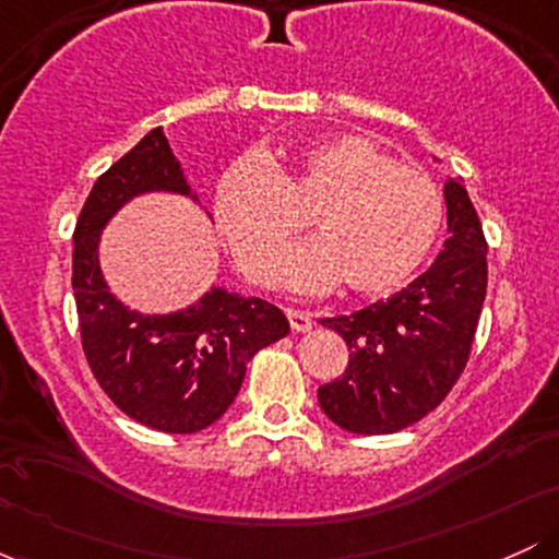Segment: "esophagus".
<instances>
[{"label":"esophagus","mask_w":559,"mask_h":559,"mask_svg":"<svg viewBox=\"0 0 559 559\" xmlns=\"http://www.w3.org/2000/svg\"><path fill=\"white\" fill-rule=\"evenodd\" d=\"M286 318H288V325H292L294 333H305V331L312 329V318L307 316V312L286 310Z\"/></svg>","instance_id":"1"}]
</instances>
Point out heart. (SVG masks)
Wrapping results in <instances>:
<instances>
[{"label":"heart","instance_id":"b5f03b06","mask_svg":"<svg viewBox=\"0 0 559 559\" xmlns=\"http://www.w3.org/2000/svg\"><path fill=\"white\" fill-rule=\"evenodd\" d=\"M213 217L254 284H275L281 254L307 221L316 239L286 254L284 284L318 294L342 281L344 292L381 297L431 258L444 228V197L428 176L346 133L284 159L234 163L215 186Z\"/></svg>","mask_w":559,"mask_h":559}]
</instances>
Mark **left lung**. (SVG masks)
Returning <instances> with one entry per match:
<instances>
[{
  "label": "left lung",
  "instance_id": "8db88e82",
  "mask_svg": "<svg viewBox=\"0 0 559 559\" xmlns=\"http://www.w3.org/2000/svg\"><path fill=\"white\" fill-rule=\"evenodd\" d=\"M439 163V157H433ZM444 249L389 299L325 318L349 365L318 389L323 413L352 433H394L426 418L463 373L486 299V239L463 178L444 183Z\"/></svg>",
  "mask_w": 559,
  "mask_h": 559
}]
</instances>
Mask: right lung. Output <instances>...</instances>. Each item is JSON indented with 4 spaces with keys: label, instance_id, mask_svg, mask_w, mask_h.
<instances>
[{
    "label": "right lung",
    "instance_id": "add662e5",
    "mask_svg": "<svg viewBox=\"0 0 559 559\" xmlns=\"http://www.w3.org/2000/svg\"><path fill=\"white\" fill-rule=\"evenodd\" d=\"M178 194L199 204L163 128L96 178L73 234V292L81 342L105 394L141 426L197 433L239 394L247 362L288 333L278 307L210 286L173 312H139L110 292L99 262L102 230L131 199Z\"/></svg>",
    "mask_w": 559,
    "mask_h": 559
}]
</instances>
